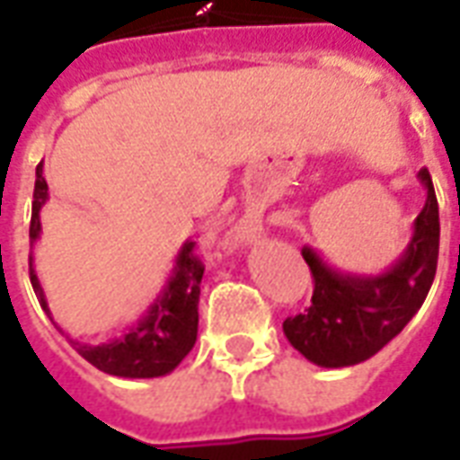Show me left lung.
Masks as SVG:
<instances>
[{"instance_id": "8db88e82", "label": "left lung", "mask_w": 460, "mask_h": 460, "mask_svg": "<svg viewBox=\"0 0 460 460\" xmlns=\"http://www.w3.org/2000/svg\"><path fill=\"white\" fill-rule=\"evenodd\" d=\"M426 188L423 210L402 257L379 275H349L327 265L312 247L302 257L314 277V292L297 317L285 319V337L317 367L341 369L367 361L402 332L421 309L438 262V203L431 175L419 171Z\"/></svg>"}]
</instances>
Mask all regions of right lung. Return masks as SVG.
I'll use <instances>...</instances> for the list:
<instances>
[{"mask_svg":"<svg viewBox=\"0 0 460 460\" xmlns=\"http://www.w3.org/2000/svg\"><path fill=\"white\" fill-rule=\"evenodd\" d=\"M49 200V185L44 181V163L37 165V183H34V200H31V225H29V240L31 245L41 235V220L39 213ZM203 262L193 255V243L188 240L175 257L172 272L155 297L148 312L133 324L119 340L106 344H81L76 340L71 347L79 351L84 359L93 364L96 369L106 371L111 376L123 379H155L171 374L181 361L188 357L198 340V299H200V279H203ZM29 277L31 288L37 292L41 309L51 317L47 295L39 285L34 257L29 255ZM54 322V317H51ZM57 329L64 334V329Z\"/></svg>","mask_w":460,"mask_h":460,"instance_id":"1","label":"right lung"}]
</instances>
